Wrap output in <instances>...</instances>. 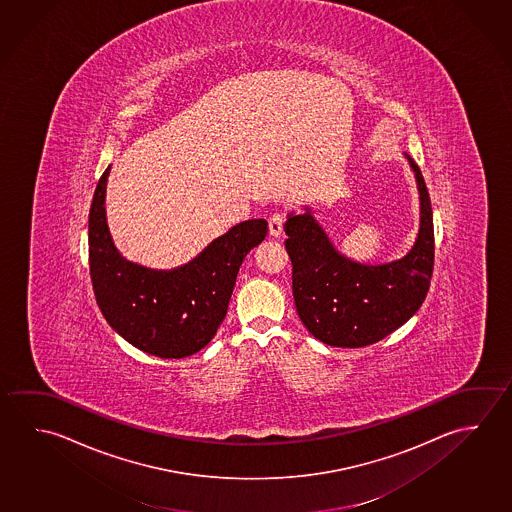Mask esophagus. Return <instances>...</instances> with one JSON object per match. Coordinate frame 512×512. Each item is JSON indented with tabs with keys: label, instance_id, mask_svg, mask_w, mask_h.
<instances>
[{
	"label": "esophagus",
	"instance_id": "34e87169",
	"mask_svg": "<svg viewBox=\"0 0 512 512\" xmlns=\"http://www.w3.org/2000/svg\"><path fill=\"white\" fill-rule=\"evenodd\" d=\"M284 232V217L280 214H273L269 217V235L271 237H280Z\"/></svg>",
	"mask_w": 512,
	"mask_h": 512
}]
</instances>
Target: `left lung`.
Masks as SVG:
<instances>
[{"label":"left lung","mask_w":512,"mask_h":512,"mask_svg":"<svg viewBox=\"0 0 512 512\" xmlns=\"http://www.w3.org/2000/svg\"><path fill=\"white\" fill-rule=\"evenodd\" d=\"M419 190V232L399 259L359 262L341 253L309 205L289 212L286 250L296 313L316 340L358 349L383 340L419 311L433 271V212L419 167L404 154Z\"/></svg>","instance_id":"left-lung-1"}]
</instances>
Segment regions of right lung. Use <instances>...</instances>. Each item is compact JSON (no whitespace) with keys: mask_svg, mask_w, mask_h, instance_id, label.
I'll use <instances>...</instances> for the list:
<instances>
[{"mask_svg":"<svg viewBox=\"0 0 512 512\" xmlns=\"http://www.w3.org/2000/svg\"><path fill=\"white\" fill-rule=\"evenodd\" d=\"M109 172L111 165L95 189L88 221L91 282L100 311L136 349L158 358L192 356L216 336L239 268L268 235V223L250 219L232 226L178 268H147L118 252L109 232Z\"/></svg>","mask_w":512,"mask_h":512,"instance_id":"obj_1","label":"right lung"}]
</instances>
